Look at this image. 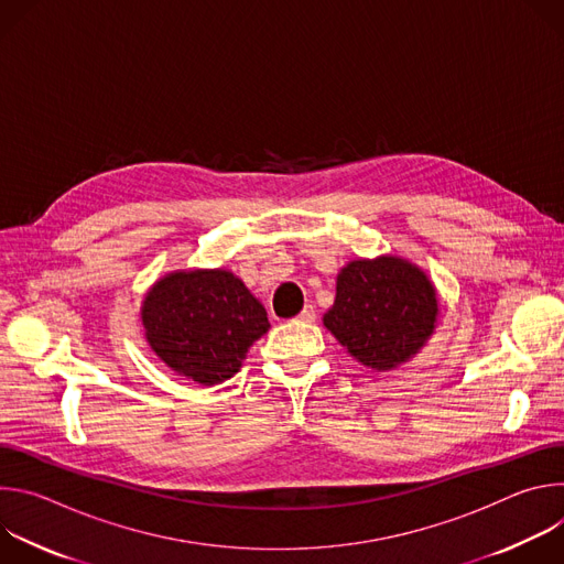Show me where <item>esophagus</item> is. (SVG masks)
<instances>
[{"label":"esophagus","instance_id":"34e87169","mask_svg":"<svg viewBox=\"0 0 564 564\" xmlns=\"http://www.w3.org/2000/svg\"><path fill=\"white\" fill-rule=\"evenodd\" d=\"M316 318V310L312 305H305L299 314V321H303V324H312V321Z\"/></svg>","mask_w":564,"mask_h":564}]
</instances>
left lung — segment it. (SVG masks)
<instances>
[{
  "mask_svg": "<svg viewBox=\"0 0 564 564\" xmlns=\"http://www.w3.org/2000/svg\"><path fill=\"white\" fill-rule=\"evenodd\" d=\"M440 296L429 274L394 254L357 259L337 274L324 326L361 366L377 372L411 361L433 337Z\"/></svg>",
  "mask_w": 564,
  "mask_h": 564,
  "instance_id": "8db88e82",
  "label": "left lung"
}]
</instances>
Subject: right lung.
<instances>
[{
    "label": "right lung",
    "instance_id": "1",
    "mask_svg": "<svg viewBox=\"0 0 564 564\" xmlns=\"http://www.w3.org/2000/svg\"><path fill=\"white\" fill-rule=\"evenodd\" d=\"M140 318L155 357L200 386L234 377L252 344L270 330L263 303L223 268L160 276L142 299Z\"/></svg>",
    "mask_w": 564,
    "mask_h": 564
}]
</instances>
